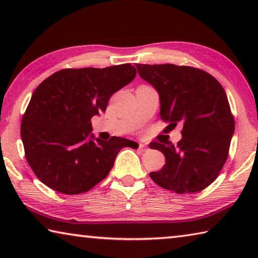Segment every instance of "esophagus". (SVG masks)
<instances>
[{
	"instance_id": "34e87169",
	"label": "esophagus",
	"mask_w": 258,
	"mask_h": 258,
	"mask_svg": "<svg viewBox=\"0 0 258 258\" xmlns=\"http://www.w3.org/2000/svg\"><path fill=\"white\" fill-rule=\"evenodd\" d=\"M139 149L141 151H147L148 150V147L145 143H139Z\"/></svg>"
}]
</instances>
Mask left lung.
<instances>
[{
    "instance_id": "left-lung-1",
    "label": "left lung",
    "mask_w": 258,
    "mask_h": 258,
    "mask_svg": "<svg viewBox=\"0 0 258 258\" xmlns=\"http://www.w3.org/2000/svg\"><path fill=\"white\" fill-rule=\"evenodd\" d=\"M140 77L159 93L160 118L182 125L176 146L151 142L166 163L149 175L175 194H195L216 180L229 156L234 118L228 97L215 77L190 66L137 63Z\"/></svg>"
}]
</instances>
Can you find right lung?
<instances>
[{
    "mask_svg": "<svg viewBox=\"0 0 258 258\" xmlns=\"http://www.w3.org/2000/svg\"><path fill=\"white\" fill-rule=\"evenodd\" d=\"M131 63L107 68H67L36 87L21 119L25 156L38 180L60 194L89 191L106 177L124 147L112 137L89 138L91 119L106 111L111 95L134 80Z\"/></svg>",
    "mask_w": 258,
    "mask_h": 258,
    "instance_id": "right-lung-1",
    "label": "right lung"
}]
</instances>
